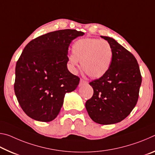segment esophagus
Listing matches in <instances>:
<instances>
[{
    "label": "esophagus",
    "mask_w": 155,
    "mask_h": 155,
    "mask_svg": "<svg viewBox=\"0 0 155 155\" xmlns=\"http://www.w3.org/2000/svg\"><path fill=\"white\" fill-rule=\"evenodd\" d=\"M87 83V82L86 81H85L84 79H83V78H81L80 79V83H79V86L83 85V84H86Z\"/></svg>",
    "instance_id": "34e87169"
}]
</instances>
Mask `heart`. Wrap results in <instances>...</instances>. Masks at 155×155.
<instances>
[{"label": "heart", "instance_id": "b5f03b06", "mask_svg": "<svg viewBox=\"0 0 155 155\" xmlns=\"http://www.w3.org/2000/svg\"><path fill=\"white\" fill-rule=\"evenodd\" d=\"M72 54L68 58L75 68L81 62L83 72L91 78H100L108 71L111 65L113 51L110 44L104 40L83 38L76 41L72 48Z\"/></svg>", "mask_w": 155, "mask_h": 155}]
</instances>
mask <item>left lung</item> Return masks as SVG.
Wrapping results in <instances>:
<instances>
[{"label": "left lung", "instance_id": "8db88e82", "mask_svg": "<svg viewBox=\"0 0 155 155\" xmlns=\"http://www.w3.org/2000/svg\"><path fill=\"white\" fill-rule=\"evenodd\" d=\"M113 51L111 65L105 74L92 81V97L85 103L91 119L100 124L121 122L137 104L141 75L137 59L114 39L101 36Z\"/></svg>", "mask_w": 155, "mask_h": 155}]
</instances>
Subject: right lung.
<instances>
[{"label": "right lung", "mask_w": 155, "mask_h": 155, "mask_svg": "<svg viewBox=\"0 0 155 155\" xmlns=\"http://www.w3.org/2000/svg\"><path fill=\"white\" fill-rule=\"evenodd\" d=\"M83 32L59 30L28 43L15 66L14 91L21 108L37 121L51 122L59 114L65 94L75 90L80 78L67 68L68 47Z\"/></svg>", "instance_id": "obj_1"}]
</instances>
